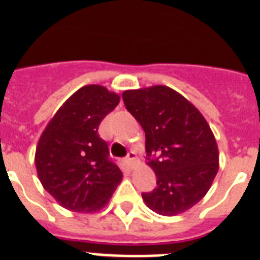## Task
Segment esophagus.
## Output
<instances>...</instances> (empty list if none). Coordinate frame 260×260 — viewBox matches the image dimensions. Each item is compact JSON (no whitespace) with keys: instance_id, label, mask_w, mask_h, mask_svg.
<instances>
[{"instance_id":"obj_1","label":"esophagus","mask_w":260,"mask_h":260,"mask_svg":"<svg viewBox=\"0 0 260 260\" xmlns=\"http://www.w3.org/2000/svg\"><path fill=\"white\" fill-rule=\"evenodd\" d=\"M134 158H135V152H134V151H130V152H128L127 155H126L125 162L127 165H132L133 161H134Z\"/></svg>"}]
</instances>
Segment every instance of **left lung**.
Masks as SVG:
<instances>
[{"label": "left lung", "instance_id": "left-lung-1", "mask_svg": "<svg viewBox=\"0 0 260 260\" xmlns=\"http://www.w3.org/2000/svg\"><path fill=\"white\" fill-rule=\"evenodd\" d=\"M126 109L146 134L148 165L156 187L142 192L158 215L174 216L207 194L219 171V151L207 121L182 95L167 86L122 93Z\"/></svg>", "mask_w": 260, "mask_h": 260}]
</instances>
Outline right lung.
Masks as SVG:
<instances>
[{"label": "right lung", "instance_id": "1", "mask_svg": "<svg viewBox=\"0 0 260 260\" xmlns=\"http://www.w3.org/2000/svg\"><path fill=\"white\" fill-rule=\"evenodd\" d=\"M118 103L119 96L104 87H82L41 134L35 155L39 180L62 207L95 212L121 182L122 172L98 133L100 122Z\"/></svg>", "mask_w": 260, "mask_h": 260}]
</instances>
